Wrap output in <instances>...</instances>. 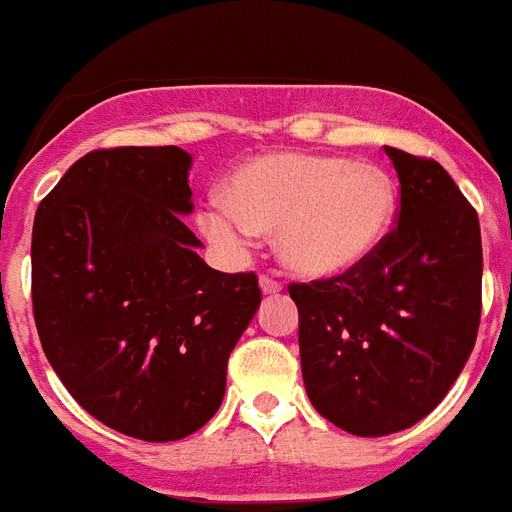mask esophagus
<instances>
[{
    "label": "esophagus",
    "mask_w": 512,
    "mask_h": 512,
    "mask_svg": "<svg viewBox=\"0 0 512 512\" xmlns=\"http://www.w3.org/2000/svg\"><path fill=\"white\" fill-rule=\"evenodd\" d=\"M260 289H263L265 294H278V291L283 289V283L273 276H260Z\"/></svg>",
    "instance_id": "obj_1"
}]
</instances>
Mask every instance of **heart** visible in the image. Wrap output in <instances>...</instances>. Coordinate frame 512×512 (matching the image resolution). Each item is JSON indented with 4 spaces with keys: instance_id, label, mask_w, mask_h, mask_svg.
Returning a JSON list of instances; mask_svg holds the SVG:
<instances>
[{
    "instance_id": "1",
    "label": "heart",
    "mask_w": 512,
    "mask_h": 512,
    "mask_svg": "<svg viewBox=\"0 0 512 512\" xmlns=\"http://www.w3.org/2000/svg\"><path fill=\"white\" fill-rule=\"evenodd\" d=\"M398 184L377 163L278 150L234 171L223 203L203 216L218 242L276 231L281 263L307 278L359 268L393 231Z\"/></svg>"
}]
</instances>
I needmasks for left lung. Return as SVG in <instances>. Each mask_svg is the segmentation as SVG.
I'll use <instances>...</instances> for the list:
<instances>
[{"label":"left lung","mask_w":512,"mask_h":512,"mask_svg":"<svg viewBox=\"0 0 512 512\" xmlns=\"http://www.w3.org/2000/svg\"><path fill=\"white\" fill-rule=\"evenodd\" d=\"M395 226L375 255L333 278L289 283L309 401L359 437L409 429L461 375L482 317V231L435 158L385 148Z\"/></svg>","instance_id":"obj_1"}]
</instances>
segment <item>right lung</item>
Wrapping results in <instances>:
<instances>
[{
	"mask_svg": "<svg viewBox=\"0 0 512 512\" xmlns=\"http://www.w3.org/2000/svg\"><path fill=\"white\" fill-rule=\"evenodd\" d=\"M190 153H85L41 200L30 294L44 354L90 416L169 442L216 414L226 364L260 307L255 273L203 263L184 226Z\"/></svg>",
	"mask_w": 512,
	"mask_h": 512,
	"instance_id": "right-lung-1",
	"label": "right lung"
}]
</instances>
